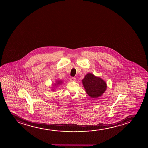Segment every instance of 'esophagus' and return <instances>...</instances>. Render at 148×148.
I'll list each match as a JSON object with an SVG mask.
<instances>
[{"instance_id": "esophagus-1", "label": "esophagus", "mask_w": 148, "mask_h": 148, "mask_svg": "<svg viewBox=\"0 0 148 148\" xmlns=\"http://www.w3.org/2000/svg\"><path fill=\"white\" fill-rule=\"evenodd\" d=\"M70 80H71V82H75V81H76V78L74 77H71L70 78Z\"/></svg>"}]
</instances>
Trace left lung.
I'll return each instance as SVG.
<instances>
[{"label": "left lung", "mask_w": 148, "mask_h": 148, "mask_svg": "<svg viewBox=\"0 0 148 148\" xmlns=\"http://www.w3.org/2000/svg\"><path fill=\"white\" fill-rule=\"evenodd\" d=\"M83 87L87 94L93 98L102 96L105 91L107 86L102 78L89 73L85 75L82 80Z\"/></svg>", "instance_id": "8db88e82"}]
</instances>
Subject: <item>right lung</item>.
Returning a JSON list of instances; mask_svg holds the SVG:
<instances>
[{
	"label": "right lung",
	"mask_w": 148,
	"mask_h": 148,
	"mask_svg": "<svg viewBox=\"0 0 148 148\" xmlns=\"http://www.w3.org/2000/svg\"><path fill=\"white\" fill-rule=\"evenodd\" d=\"M62 83V81H61V80H58V81H57V83H56V84H55L56 85H59V84H61V83ZM52 90H54V89H52Z\"/></svg>",
	"instance_id": "add662e5"
}]
</instances>
